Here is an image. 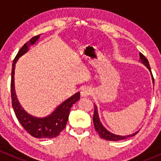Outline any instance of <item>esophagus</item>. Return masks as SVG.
<instances>
[{
    "label": "esophagus",
    "instance_id": "34e87169",
    "mask_svg": "<svg viewBox=\"0 0 161 161\" xmlns=\"http://www.w3.org/2000/svg\"><path fill=\"white\" fill-rule=\"evenodd\" d=\"M92 93V90H91L90 88L89 87H85L82 91H81V95L82 97H88L90 94Z\"/></svg>",
    "mask_w": 161,
    "mask_h": 161
}]
</instances>
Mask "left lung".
Returning a JSON list of instances; mask_svg holds the SVG:
<instances>
[{
  "instance_id": "obj_1",
  "label": "left lung",
  "mask_w": 161,
  "mask_h": 161,
  "mask_svg": "<svg viewBox=\"0 0 161 161\" xmlns=\"http://www.w3.org/2000/svg\"><path fill=\"white\" fill-rule=\"evenodd\" d=\"M139 58H140V61L142 64H145L147 68H148L149 70L151 72V69H150V64H149L148 60L146 58V57L142 54V53H139ZM151 75L153 74L151 72ZM153 81L154 83V79L153 76ZM92 121H93V124H94V128H95L96 131H97V133L99 134V136L103 139H106V140H109V141H119V140H122V139H125L129 137H132L133 136L136 135L138 133V131L135 132L134 134L129 135V136H117V135L112 134V133L110 132L102 125V124L100 123V118H99L98 116V113H97V106L94 105V114H93V118H92Z\"/></svg>"
}]
</instances>
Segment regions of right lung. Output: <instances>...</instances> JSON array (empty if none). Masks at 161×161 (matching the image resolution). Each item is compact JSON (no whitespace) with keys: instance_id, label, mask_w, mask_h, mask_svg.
I'll use <instances>...</instances> for the list:
<instances>
[{"instance_id":"1","label":"right lung","mask_w":161,"mask_h":161,"mask_svg":"<svg viewBox=\"0 0 161 161\" xmlns=\"http://www.w3.org/2000/svg\"><path fill=\"white\" fill-rule=\"evenodd\" d=\"M40 36V35L35 36L30 41L25 43L18 52L17 55L13 61L11 80V103H12L13 109H14L16 118L29 134L37 139H53V138L57 137L61 133V131L64 130L65 128L71 108L75 102L79 100L80 93L77 92L70 98L66 100L61 104H60L50 116L44 118H38L31 116L22 109L18 102L15 92H14V72L15 63L17 62L19 57L23 55L29 50V46L36 43Z\"/></svg>"}]
</instances>
